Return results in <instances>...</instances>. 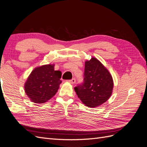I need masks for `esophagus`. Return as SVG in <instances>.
Segmentation results:
<instances>
[{
    "mask_svg": "<svg viewBox=\"0 0 147 147\" xmlns=\"http://www.w3.org/2000/svg\"><path fill=\"white\" fill-rule=\"evenodd\" d=\"M75 78H72V80H67L68 82H69L70 83H72V84H74L75 83Z\"/></svg>",
    "mask_w": 147,
    "mask_h": 147,
    "instance_id": "34e87169",
    "label": "esophagus"
}]
</instances>
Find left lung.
<instances>
[{
    "label": "left lung",
    "mask_w": 147,
    "mask_h": 147,
    "mask_svg": "<svg viewBox=\"0 0 147 147\" xmlns=\"http://www.w3.org/2000/svg\"><path fill=\"white\" fill-rule=\"evenodd\" d=\"M83 83L74 88L78 98L89 107H96L112 95L113 81L112 75L96 57L85 62Z\"/></svg>",
    "instance_id": "1"
}]
</instances>
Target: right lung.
I'll return each instance as SVG.
<instances>
[{
	"mask_svg": "<svg viewBox=\"0 0 147 147\" xmlns=\"http://www.w3.org/2000/svg\"><path fill=\"white\" fill-rule=\"evenodd\" d=\"M54 64L43 65L34 69L24 84L26 94L30 100L43 104L55 95L62 81L61 72L55 70Z\"/></svg>",
	"mask_w": 147,
	"mask_h": 147,
	"instance_id": "add662e5",
	"label": "right lung"
}]
</instances>
